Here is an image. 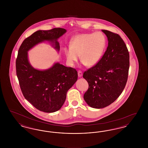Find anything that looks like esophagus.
Returning a JSON list of instances; mask_svg holds the SVG:
<instances>
[{"label":"esophagus","instance_id":"1","mask_svg":"<svg viewBox=\"0 0 148 148\" xmlns=\"http://www.w3.org/2000/svg\"><path fill=\"white\" fill-rule=\"evenodd\" d=\"M77 74H78V77H82V75H83V73H82V71H77Z\"/></svg>","mask_w":148,"mask_h":148}]
</instances>
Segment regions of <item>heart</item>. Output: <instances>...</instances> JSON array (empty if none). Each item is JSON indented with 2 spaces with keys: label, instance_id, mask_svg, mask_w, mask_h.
Here are the masks:
<instances>
[{
  "label": "heart",
  "instance_id": "b5f03b06",
  "mask_svg": "<svg viewBox=\"0 0 148 148\" xmlns=\"http://www.w3.org/2000/svg\"><path fill=\"white\" fill-rule=\"evenodd\" d=\"M70 47L65 49L68 63L73 65L79 59L84 65L92 66L98 63L106 46V39L101 32L81 34L74 36L70 42Z\"/></svg>",
  "mask_w": 148,
  "mask_h": 148
}]
</instances>
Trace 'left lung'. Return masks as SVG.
<instances>
[{
  "instance_id": "obj_1",
  "label": "left lung",
  "mask_w": 148,
  "mask_h": 148,
  "mask_svg": "<svg viewBox=\"0 0 148 148\" xmlns=\"http://www.w3.org/2000/svg\"><path fill=\"white\" fill-rule=\"evenodd\" d=\"M102 32L108 40L106 50L98 63L83 74L89 84L85 101L97 109L110 105L119 97L127 84L129 69V54L122 38L109 30Z\"/></svg>"
}]
</instances>
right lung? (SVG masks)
Instances as JSON below:
<instances>
[{"label":"right lung","mask_w":148,"mask_h":148,"mask_svg":"<svg viewBox=\"0 0 148 148\" xmlns=\"http://www.w3.org/2000/svg\"><path fill=\"white\" fill-rule=\"evenodd\" d=\"M66 32L60 28L35 32L23 42L16 59V75L24 98L45 113H53L62 108L67 92L77 80V71L59 63L45 71L35 69L29 62L28 51L45 40L53 42L59 51L57 39Z\"/></svg>","instance_id":"right-lung-1"}]
</instances>
